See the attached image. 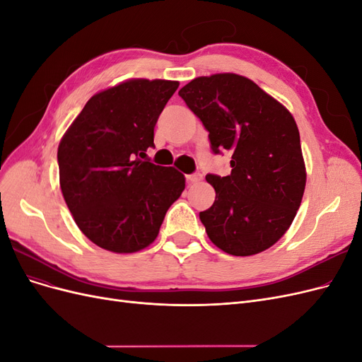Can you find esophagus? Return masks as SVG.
<instances>
[{
  "label": "esophagus",
  "mask_w": 362,
  "mask_h": 362,
  "mask_svg": "<svg viewBox=\"0 0 362 362\" xmlns=\"http://www.w3.org/2000/svg\"><path fill=\"white\" fill-rule=\"evenodd\" d=\"M202 180V175L201 173H192V175H187V181L189 182H198Z\"/></svg>",
  "instance_id": "34e87169"
}]
</instances>
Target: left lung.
<instances>
[{
    "mask_svg": "<svg viewBox=\"0 0 362 362\" xmlns=\"http://www.w3.org/2000/svg\"><path fill=\"white\" fill-rule=\"evenodd\" d=\"M208 131L211 151L233 152L231 173H208L214 204L199 213L211 242L249 257L275 245L298 213L306 182L291 113L246 76H198L178 92Z\"/></svg>",
    "mask_w": 362,
    "mask_h": 362,
    "instance_id": "obj_1",
    "label": "left lung"
}]
</instances>
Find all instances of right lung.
<instances>
[{
  "instance_id": "right-lung-1",
  "label": "right lung",
  "mask_w": 362,
  "mask_h": 362,
  "mask_svg": "<svg viewBox=\"0 0 362 362\" xmlns=\"http://www.w3.org/2000/svg\"><path fill=\"white\" fill-rule=\"evenodd\" d=\"M178 81L128 80L93 95L60 140V189L81 233L105 250L131 254L158 235L185 178L141 161Z\"/></svg>"
}]
</instances>
